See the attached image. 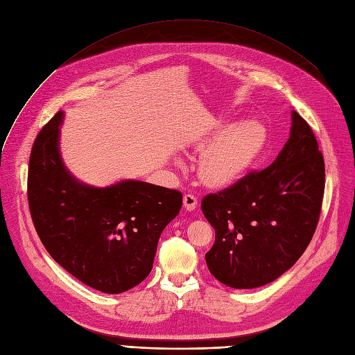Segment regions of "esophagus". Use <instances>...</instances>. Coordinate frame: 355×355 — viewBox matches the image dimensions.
<instances>
[{
  "mask_svg": "<svg viewBox=\"0 0 355 355\" xmlns=\"http://www.w3.org/2000/svg\"><path fill=\"white\" fill-rule=\"evenodd\" d=\"M197 206H198V200H197L196 196H192V194H185V196H184V207H185L188 211L196 210Z\"/></svg>",
  "mask_w": 355,
  "mask_h": 355,
  "instance_id": "34e87169",
  "label": "esophagus"
}]
</instances>
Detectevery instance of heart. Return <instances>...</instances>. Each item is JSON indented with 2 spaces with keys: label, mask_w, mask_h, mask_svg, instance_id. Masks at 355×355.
<instances>
[{
  "label": "heart",
  "mask_w": 355,
  "mask_h": 355,
  "mask_svg": "<svg viewBox=\"0 0 355 355\" xmlns=\"http://www.w3.org/2000/svg\"><path fill=\"white\" fill-rule=\"evenodd\" d=\"M265 142V128L257 121L245 120L227 128L220 121L213 123L194 142L197 149L209 144L200 155V178L210 187L231 185L256 163Z\"/></svg>",
  "instance_id": "obj_1"
}]
</instances>
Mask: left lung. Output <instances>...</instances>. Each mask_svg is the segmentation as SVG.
<instances>
[{
  "mask_svg": "<svg viewBox=\"0 0 355 355\" xmlns=\"http://www.w3.org/2000/svg\"><path fill=\"white\" fill-rule=\"evenodd\" d=\"M323 194V154L308 123L292 111L290 136L271 166L201 201L216 234L206 253L213 277L234 288L277 280L313 239Z\"/></svg>",
  "mask_w": 355,
  "mask_h": 355,
  "instance_id": "8db88e82",
  "label": "left lung"
}]
</instances>
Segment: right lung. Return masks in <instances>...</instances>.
<instances>
[{
  "mask_svg": "<svg viewBox=\"0 0 355 355\" xmlns=\"http://www.w3.org/2000/svg\"><path fill=\"white\" fill-rule=\"evenodd\" d=\"M59 111L38 133L28 168L32 222L46 250L84 284L123 293L153 270L159 235L182 207L176 189L127 179L105 188L75 179L59 149Z\"/></svg>",
  "mask_w": 355,
  "mask_h": 355,
  "instance_id": "add662e5",
  "label": "right lung"
}]
</instances>
